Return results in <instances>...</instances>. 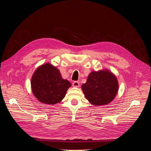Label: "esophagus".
Here are the masks:
<instances>
[{
	"label": "esophagus",
	"instance_id": "esophagus-1",
	"mask_svg": "<svg viewBox=\"0 0 151 151\" xmlns=\"http://www.w3.org/2000/svg\"><path fill=\"white\" fill-rule=\"evenodd\" d=\"M72 86L74 87H76V88H78L79 86V83L78 81H74V83H72Z\"/></svg>",
	"mask_w": 151,
	"mask_h": 151
}]
</instances>
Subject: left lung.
<instances>
[{"instance_id":"8db88e82","label":"left lung","mask_w":151,"mask_h":151,"mask_svg":"<svg viewBox=\"0 0 151 151\" xmlns=\"http://www.w3.org/2000/svg\"><path fill=\"white\" fill-rule=\"evenodd\" d=\"M81 88L86 98L91 104L103 106L115 98L118 93V83L115 75L104 69L91 72Z\"/></svg>"}]
</instances>
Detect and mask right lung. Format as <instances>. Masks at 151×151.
<instances>
[{"instance_id": "right-lung-1", "label": "right lung", "mask_w": 151, "mask_h": 151, "mask_svg": "<svg viewBox=\"0 0 151 151\" xmlns=\"http://www.w3.org/2000/svg\"><path fill=\"white\" fill-rule=\"evenodd\" d=\"M31 85L32 92L40 102L52 105L60 102L71 86L69 81L62 78L60 70L48 63L35 71Z\"/></svg>"}]
</instances>
